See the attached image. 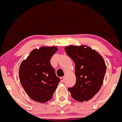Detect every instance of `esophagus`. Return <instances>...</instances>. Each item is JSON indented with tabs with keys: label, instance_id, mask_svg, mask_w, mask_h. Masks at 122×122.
I'll return each instance as SVG.
<instances>
[{
	"label": "esophagus",
	"instance_id": "esophagus-1",
	"mask_svg": "<svg viewBox=\"0 0 122 122\" xmlns=\"http://www.w3.org/2000/svg\"><path fill=\"white\" fill-rule=\"evenodd\" d=\"M61 82H63L64 81H65V77H63V76L61 77Z\"/></svg>",
	"mask_w": 122,
	"mask_h": 122
}]
</instances>
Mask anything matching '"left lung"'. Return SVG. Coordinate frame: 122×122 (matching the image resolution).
I'll return each instance as SVG.
<instances>
[{
  "mask_svg": "<svg viewBox=\"0 0 122 122\" xmlns=\"http://www.w3.org/2000/svg\"><path fill=\"white\" fill-rule=\"evenodd\" d=\"M65 49L75 64L76 83L68 88L71 96L81 102L91 99L103 82L106 72L103 58L88 46H69Z\"/></svg>",
  "mask_w": 122,
  "mask_h": 122,
  "instance_id": "obj_1",
  "label": "left lung"
}]
</instances>
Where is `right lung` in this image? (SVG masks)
Masks as SVG:
<instances>
[{
    "mask_svg": "<svg viewBox=\"0 0 122 122\" xmlns=\"http://www.w3.org/2000/svg\"><path fill=\"white\" fill-rule=\"evenodd\" d=\"M57 50L56 47L34 49L20 64V84L28 96L36 102L50 100L60 82L61 79L50 64V59Z\"/></svg>",
    "mask_w": 122,
    "mask_h": 122,
    "instance_id": "1",
    "label": "right lung"
}]
</instances>
